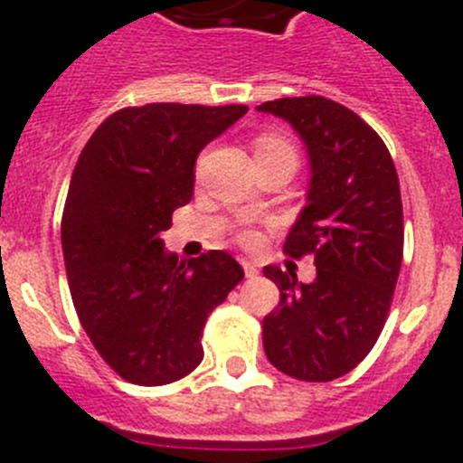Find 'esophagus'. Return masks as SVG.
I'll return each mask as SVG.
<instances>
[{
	"instance_id": "34e87169",
	"label": "esophagus",
	"mask_w": 463,
	"mask_h": 463,
	"mask_svg": "<svg viewBox=\"0 0 463 463\" xmlns=\"http://www.w3.org/2000/svg\"><path fill=\"white\" fill-rule=\"evenodd\" d=\"M241 266H244V273H246V278H255V275H258L260 273V270H258V266H255L253 264V261H241Z\"/></svg>"
}]
</instances>
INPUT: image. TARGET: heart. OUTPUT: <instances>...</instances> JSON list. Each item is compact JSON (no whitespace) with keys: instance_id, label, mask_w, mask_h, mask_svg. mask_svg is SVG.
<instances>
[{"instance_id":"1","label":"heart","mask_w":463,"mask_h":463,"mask_svg":"<svg viewBox=\"0 0 463 463\" xmlns=\"http://www.w3.org/2000/svg\"><path fill=\"white\" fill-rule=\"evenodd\" d=\"M255 156H291L296 158V149L287 138L278 137V134H261L255 143ZM237 241L244 249H258L261 244V235L253 228H244L237 232Z\"/></svg>"}]
</instances>
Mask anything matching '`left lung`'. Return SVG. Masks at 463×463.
Instances as JSON below:
<instances>
[{"mask_svg": "<svg viewBox=\"0 0 463 463\" xmlns=\"http://www.w3.org/2000/svg\"><path fill=\"white\" fill-rule=\"evenodd\" d=\"M258 109L288 120L309 152V205L284 253L316 264L311 284L264 269L279 288L278 309L261 325L264 352L298 381H334L372 352L390 314L403 260L399 175L383 138L340 102L278 98Z\"/></svg>", "mask_w": 463, "mask_h": 463, "instance_id": "8db88e82", "label": "left lung"}]
</instances>
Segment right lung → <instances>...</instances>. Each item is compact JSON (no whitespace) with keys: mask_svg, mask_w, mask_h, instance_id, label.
<instances>
[{"mask_svg":"<svg viewBox=\"0 0 463 463\" xmlns=\"http://www.w3.org/2000/svg\"><path fill=\"white\" fill-rule=\"evenodd\" d=\"M246 105L149 102L114 111L89 138L62 213L73 307L102 361L134 385H167L203 361L202 331L244 279L223 250H163L172 213L193 199L199 152Z\"/></svg>","mask_w":463,"mask_h":463,"instance_id":"1","label":"right lung"}]
</instances>
